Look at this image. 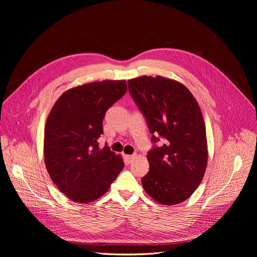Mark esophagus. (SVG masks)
Here are the masks:
<instances>
[{
    "label": "esophagus",
    "instance_id": "esophagus-1",
    "mask_svg": "<svg viewBox=\"0 0 257 257\" xmlns=\"http://www.w3.org/2000/svg\"><path fill=\"white\" fill-rule=\"evenodd\" d=\"M135 158V155H131V156H126V161L127 163H131L133 161V159Z\"/></svg>",
    "mask_w": 257,
    "mask_h": 257
}]
</instances>
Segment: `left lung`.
I'll return each instance as SVG.
<instances>
[{"mask_svg": "<svg viewBox=\"0 0 257 257\" xmlns=\"http://www.w3.org/2000/svg\"><path fill=\"white\" fill-rule=\"evenodd\" d=\"M129 91L148 122L153 141L164 139L146 158L150 171L141 179L143 189L164 205L189 198L204 176L208 150L199 104L181 82L163 76L128 80Z\"/></svg>", "mask_w": 257, "mask_h": 257, "instance_id": "8db88e82", "label": "left lung"}]
</instances>
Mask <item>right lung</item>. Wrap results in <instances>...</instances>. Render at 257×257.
<instances>
[{
    "instance_id": "right-lung-1",
    "label": "right lung",
    "mask_w": 257,
    "mask_h": 257,
    "mask_svg": "<svg viewBox=\"0 0 257 257\" xmlns=\"http://www.w3.org/2000/svg\"><path fill=\"white\" fill-rule=\"evenodd\" d=\"M127 91L126 80H102L66 90L45 126L48 173L70 200L89 203L102 196L124 168L120 155L98 148L106 109Z\"/></svg>"
}]
</instances>
